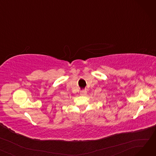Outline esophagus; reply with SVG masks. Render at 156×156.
<instances>
[{
	"label": "esophagus",
	"mask_w": 156,
	"mask_h": 156,
	"mask_svg": "<svg viewBox=\"0 0 156 156\" xmlns=\"http://www.w3.org/2000/svg\"><path fill=\"white\" fill-rule=\"evenodd\" d=\"M87 93V91L85 90H81V92H80V94H81V95H84V94H85Z\"/></svg>",
	"instance_id": "34e87169"
}]
</instances>
